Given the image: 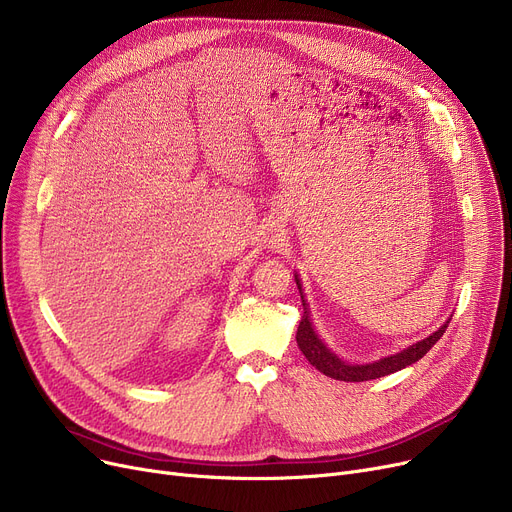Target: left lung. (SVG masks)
Here are the masks:
<instances>
[{"mask_svg":"<svg viewBox=\"0 0 512 512\" xmlns=\"http://www.w3.org/2000/svg\"><path fill=\"white\" fill-rule=\"evenodd\" d=\"M294 280H297V286H299V292H301V301H303V317H301V324H299V330H297V344L303 351V355L307 357V361L315 369H319L321 373L328 375V378H334V380H340V382H367V380H375V378H384V375H390L394 371H400V369H405V367L417 363L423 355H427L429 348H432L442 338V334L446 332V328L450 324V319H448L444 326H440L438 332L411 344L409 348H405V351H400L396 355L384 357V359L373 361V363H363V365L348 363V361L340 359L336 353H332L330 348L326 346V342L317 336V332L311 324L309 307H307V301L303 297L301 280H299L297 274H294Z\"/></svg>","mask_w":512,"mask_h":512,"instance_id":"1","label":"left lung"}]
</instances>
